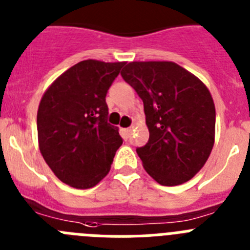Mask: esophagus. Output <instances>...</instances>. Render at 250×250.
Wrapping results in <instances>:
<instances>
[{
    "mask_svg": "<svg viewBox=\"0 0 250 250\" xmlns=\"http://www.w3.org/2000/svg\"><path fill=\"white\" fill-rule=\"evenodd\" d=\"M122 130H123V133H125V138H129L130 133H132V128H125V129H122Z\"/></svg>",
    "mask_w": 250,
    "mask_h": 250,
    "instance_id": "esophagus-1",
    "label": "esophagus"
}]
</instances>
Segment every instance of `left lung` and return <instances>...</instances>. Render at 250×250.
Listing matches in <instances>:
<instances>
[{"label": "left lung", "mask_w": 250, "mask_h": 250, "mask_svg": "<svg viewBox=\"0 0 250 250\" xmlns=\"http://www.w3.org/2000/svg\"><path fill=\"white\" fill-rule=\"evenodd\" d=\"M121 76L145 105L149 139L137 148L145 169L162 186L189 181L214 145L215 107L208 88L174 62H130Z\"/></svg>", "instance_id": "1"}]
</instances>
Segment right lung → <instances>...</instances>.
<instances>
[{
    "label": "right lung",
    "instance_id": "1",
    "mask_svg": "<svg viewBox=\"0 0 250 250\" xmlns=\"http://www.w3.org/2000/svg\"><path fill=\"white\" fill-rule=\"evenodd\" d=\"M125 62L87 60L51 84L37 112L40 150L60 181L80 189L109 172L123 139L107 122L105 96Z\"/></svg>",
    "mask_w": 250,
    "mask_h": 250
}]
</instances>
